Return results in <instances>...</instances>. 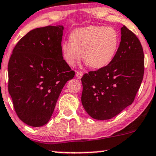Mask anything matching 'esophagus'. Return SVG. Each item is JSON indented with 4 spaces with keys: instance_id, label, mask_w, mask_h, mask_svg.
<instances>
[{
    "instance_id": "34e87169",
    "label": "esophagus",
    "mask_w": 156,
    "mask_h": 156,
    "mask_svg": "<svg viewBox=\"0 0 156 156\" xmlns=\"http://www.w3.org/2000/svg\"><path fill=\"white\" fill-rule=\"evenodd\" d=\"M82 75H83V73H82L81 71H78L76 73V77L78 79H81Z\"/></svg>"
}]
</instances>
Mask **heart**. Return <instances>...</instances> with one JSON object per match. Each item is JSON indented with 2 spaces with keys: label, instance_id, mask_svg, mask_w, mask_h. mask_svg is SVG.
<instances>
[{
  "label": "heart",
  "instance_id": "b5f03b06",
  "mask_svg": "<svg viewBox=\"0 0 156 156\" xmlns=\"http://www.w3.org/2000/svg\"><path fill=\"white\" fill-rule=\"evenodd\" d=\"M71 41L61 44L63 57L70 66L81 58L92 68L101 69L114 58L120 44L118 31L113 27L90 26L76 29L70 35Z\"/></svg>",
  "mask_w": 156,
  "mask_h": 156
}]
</instances>
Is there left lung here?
<instances>
[{
  "mask_svg": "<svg viewBox=\"0 0 156 156\" xmlns=\"http://www.w3.org/2000/svg\"><path fill=\"white\" fill-rule=\"evenodd\" d=\"M114 58L105 67L85 73L81 78V102L93 119L108 120L133 104L144 73L141 42L125 26Z\"/></svg>",
  "mask_w": 156,
  "mask_h": 156,
  "instance_id": "8db88e82",
  "label": "left lung"
}]
</instances>
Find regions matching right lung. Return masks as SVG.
Returning <instances> with one entry per match:
<instances>
[{"label": "right lung", "instance_id": "right-lung-1", "mask_svg": "<svg viewBox=\"0 0 156 156\" xmlns=\"http://www.w3.org/2000/svg\"><path fill=\"white\" fill-rule=\"evenodd\" d=\"M63 26L31 30L9 61V93L17 115L31 126L49 121L63 87L75 75L63 58Z\"/></svg>", "mask_w": 156, "mask_h": 156}]
</instances>
